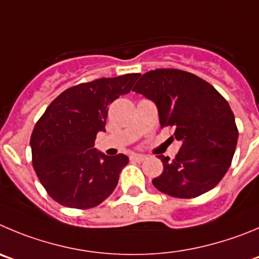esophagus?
I'll return each instance as SVG.
<instances>
[{"label": "esophagus", "instance_id": "obj_1", "mask_svg": "<svg viewBox=\"0 0 259 259\" xmlns=\"http://www.w3.org/2000/svg\"><path fill=\"white\" fill-rule=\"evenodd\" d=\"M130 159L134 161V162H142V161L146 159V156H143V154H132V156H130Z\"/></svg>", "mask_w": 259, "mask_h": 259}]
</instances>
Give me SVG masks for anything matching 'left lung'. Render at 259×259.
I'll return each mask as SVG.
<instances>
[{
    "label": "left lung",
    "mask_w": 259,
    "mask_h": 259,
    "mask_svg": "<svg viewBox=\"0 0 259 259\" xmlns=\"http://www.w3.org/2000/svg\"><path fill=\"white\" fill-rule=\"evenodd\" d=\"M133 92L153 101L161 127L183 142L175 158L158 156L163 171L152 180L159 192L195 198L213 189L233 161L238 127L228 101L206 80L178 69L142 75Z\"/></svg>",
    "instance_id": "obj_1"
}]
</instances>
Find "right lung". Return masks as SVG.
I'll return each mask as SVG.
<instances>
[{
    "mask_svg": "<svg viewBox=\"0 0 259 259\" xmlns=\"http://www.w3.org/2000/svg\"><path fill=\"white\" fill-rule=\"evenodd\" d=\"M141 74L81 83L51 102L30 137L31 162L48 195L61 206L88 209L111 195L127 165L125 154L106 156L94 148L105 132L108 105L132 91Z\"/></svg>",
    "mask_w": 259,
    "mask_h": 259,
    "instance_id": "1",
    "label": "right lung"
}]
</instances>
